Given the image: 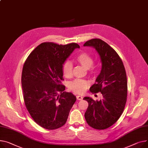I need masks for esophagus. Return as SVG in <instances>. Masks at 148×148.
Instances as JSON below:
<instances>
[{"instance_id":"1","label":"esophagus","mask_w":148,"mask_h":148,"mask_svg":"<svg viewBox=\"0 0 148 148\" xmlns=\"http://www.w3.org/2000/svg\"><path fill=\"white\" fill-rule=\"evenodd\" d=\"M76 98L77 100H82L83 99V97L81 96H77Z\"/></svg>"}]
</instances>
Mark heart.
<instances>
[{"mask_svg":"<svg viewBox=\"0 0 148 148\" xmlns=\"http://www.w3.org/2000/svg\"><path fill=\"white\" fill-rule=\"evenodd\" d=\"M76 60L83 66L87 69L90 74L96 73V68L93 66V58L90 54L86 52H82L77 56ZM73 63L70 61H66L62 66L64 75L66 78H71L73 75ZM89 85V83L86 80L75 79L68 83V88L74 93L82 94L86 91Z\"/></svg>","mask_w":148,"mask_h":148,"instance_id":"heart-1","label":"heart"}]
</instances>
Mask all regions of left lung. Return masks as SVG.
<instances>
[{"instance_id":"obj_1","label":"left lung","mask_w":148,"mask_h":148,"mask_svg":"<svg viewBox=\"0 0 148 148\" xmlns=\"http://www.w3.org/2000/svg\"><path fill=\"white\" fill-rule=\"evenodd\" d=\"M84 46L93 47L99 55L102 69L90 91L101 92L103 96L99 101L90 97L83 98L88 103L85 119L93 129L104 130L115 123L123 112L127 96L125 70L116 51L101 39H91Z\"/></svg>"}]
</instances>
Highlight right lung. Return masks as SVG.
Listing matches in <instances>:
<instances>
[{"label": "right lung", "mask_w": 148, "mask_h": 148, "mask_svg": "<svg viewBox=\"0 0 148 148\" xmlns=\"http://www.w3.org/2000/svg\"><path fill=\"white\" fill-rule=\"evenodd\" d=\"M75 48H80L75 43L44 42L24 62L21 84L25 105L33 120L44 129L63 126L76 101L72 93L64 92L65 87L61 84L62 65Z\"/></svg>", "instance_id": "obj_1"}]
</instances>
